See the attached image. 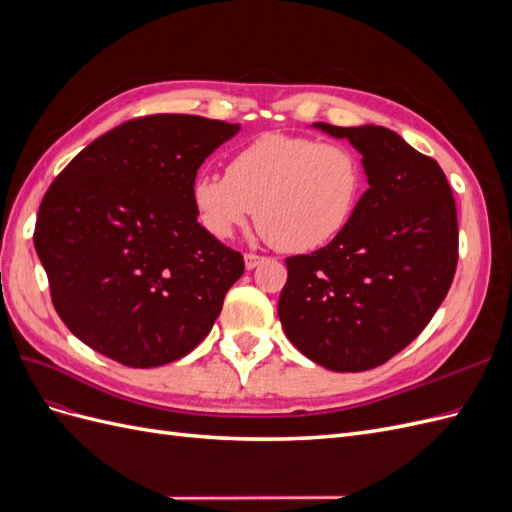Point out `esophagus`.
<instances>
[{
    "label": "esophagus",
    "mask_w": 512,
    "mask_h": 512,
    "mask_svg": "<svg viewBox=\"0 0 512 512\" xmlns=\"http://www.w3.org/2000/svg\"><path fill=\"white\" fill-rule=\"evenodd\" d=\"M243 260H245V269H247V271H252V269H256V267L260 265V262L265 260V258H262V256H256V254H245V256H243Z\"/></svg>",
    "instance_id": "34e87169"
}]
</instances>
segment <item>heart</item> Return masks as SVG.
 I'll use <instances>...</instances> for the list:
<instances>
[{
	"mask_svg": "<svg viewBox=\"0 0 512 512\" xmlns=\"http://www.w3.org/2000/svg\"><path fill=\"white\" fill-rule=\"evenodd\" d=\"M363 183V164L350 147L265 134L228 160L226 177L198 175L192 205L215 239L232 237L256 207L269 241L286 252H312L342 235Z\"/></svg>",
	"mask_w": 512,
	"mask_h": 512,
	"instance_id": "obj_1",
	"label": "heart"
}]
</instances>
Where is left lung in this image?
Returning <instances> with one entry per match:
<instances>
[{"instance_id": "left-lung-1", "label": "left lung", "mask_w": 512, "mask_h": 512, "mask_svg": "<svg viewBox=\"0 0 512 512\" xmlns=\"http://www.w3.org/2000/svg\"><path fill=\"white\" fill-rule=\"evenodd\" d=\"M361 153L369 188L342 235L286 260L277 314L290 344L331 371L404 350L438 312L457 267V209L436 160L397 132L312 123Z\"/></svg>"}]
</instances>
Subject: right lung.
<instances>
[{"label":"right lung","mask_w":512,"mask_h":512,"mask_svg":"<svg viewBox=\"0 0 512 512\" xmlns=\"http://www.w3.org/2000/svg\"><path fill=\"white\" fill-rule=\"evenodd\" d=\"M239 123L149 115L85 147L46 190L34 245L59 318L128 367L192 352L220 316L243 256L200 226L192 183Z\"/></svg>","instance_id":"1"}]
</instances>
